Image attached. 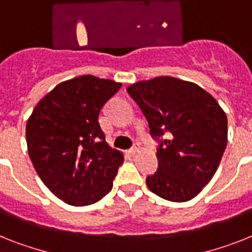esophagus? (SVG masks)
Listing matches in <instances>:
<instances>
[{"label": "esophagus", "instance_id": "34e87169", "mask_svg": "<svg viewBox=\"0 0 252 252\" xmlns=\"http://www.w3.org/2000/svg\"><path fill=\"white\" fill-rule=\"evenodd\" d=\"M139 151H140V144H139V143H135L134 147H132L128 152H130L131 155H135V153H138Z\"/></svg>", "mask_w": 252, "mask_h": 252}]
</instances>
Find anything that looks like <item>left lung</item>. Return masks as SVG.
I'll return each instance as SVG.
<instances>
[{"label": "left lung", "instance_id": "obj_1", "mask_svg": "<svg viewBox=\"0 0 252 252\" xmlns=\"http://www.w3.org/2000/svg\"><path fill=\"white\" fill-rule=\"evenodd\" d=\"M127 93L159 141L158 168L147 178L148 188L172 202L194 198L213 179L225 151V112L202 87L174 77L139 81Z\"/></svg>", "mask_w": 252, "mask_h": 252}]
</instances>
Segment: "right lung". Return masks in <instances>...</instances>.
I'll list each match as a JSON object with an SVG mask.
<instances>
[{
  "label": "right lung",
  "instance_id": "add662e5",
  "mask_svg": "<svg viewBox=\"0 0 252 252\" xmlns=\"http://www.w3.org/2000/svg\"><path fill=\"white\" fill-rule=\"evenodd\" d=\"M120 87L90 74L64 81L27 121L29 158L43 184L68 205L97 202L113 187L124 155L105 141L99 113Z\"/></svg>",
  "mask_w": 252,
  "mask_h": 252
}]
</instances>
